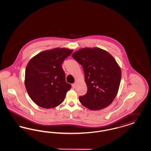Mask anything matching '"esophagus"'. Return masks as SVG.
<instances>
[{"label": "esophagus", "mask_w": 151, "mask_h": 151, "mask_svg": "<svg viewBox=\"0 0 151 151\" xmlns=\"http://www.w3.org/2000/svg\"><path fill=\"white\" fill-rule=\"evenodd\" d=\"M72 88L74 89V88H75V86H76V84H75V83H74V84H72Z\"/></svg>", "instance_id": "obj_1"}]
</instances>
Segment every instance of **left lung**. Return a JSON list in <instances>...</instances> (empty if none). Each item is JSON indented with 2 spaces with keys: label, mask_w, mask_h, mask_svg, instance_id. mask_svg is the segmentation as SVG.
Wrapping results in <instances>:
<instances>
[{
  "label": "left lung",
  "mask_w": 151,
  "mask_h": 151,
  "mask_svg": "<svg viewBox=\"0 0 151 151\" xmlns=\"http://www.w3.org/2000/svg\"><path fill=\"white\" fill-rule=\"evenodd\" d=\"M73 58L84 70L87 92L79 97L85 107L93 110L106 108L114 100L120 85L121 71L115 59L100 48H83Z\"/></svg>",
  "instance_id": "left-lung-1"
}]
</instances>
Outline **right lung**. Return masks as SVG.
Segmentation results:
<instances>
[{
	"label": "right lung",
	"mask_w": 151,
	"mask_h": 151,
	"mask_svg": "<svg viewBox=\"0 0 151 151\" xmlns=\"http://www.w3.org/2000/svg\"><path fill=\"white\" fill-rule=\"evenodd\" d=\"M72 50L56 48L42 51L29 60L25 85L29 97L38 106L50 109L60 105L71 85L65 81L62 63Z\"/></svg>",
	"instance_id": "1"
}]
</instances>
